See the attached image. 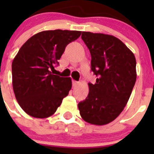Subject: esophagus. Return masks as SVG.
<instances>
[{"label": "esophagus", "instance_id": "obj_1", "mask_svg": "<svg viewBox=\"0 0 154 154\" xmlns=\"http://www.w3.org/2000/svg\"><path fill=\"white\" fill-rule=\"evenodd\" d=\"M78 83H79V82L77 81H75V80H72V85H73V86H75V85H77Z\"/></svg>", "mask_w": 154, "mask_h": 154}]
</instances>
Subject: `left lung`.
I'll return each instance as SVG.
<instances>
[{
	"label": "left lung",
	"mask_w": 154,
	"mask_h": 154,
	"mask_svg": "<svg viewBox=\"0 0 154 154\" xmlns=\"http://www.w3.org/2000/svg\"><path fill=\"white\" fill-rule=\"evenodd\" d=\"M82 39L90 51L91 69L97 79L89 83V95L78 104L80 115L90 124H108L130 97L137 79L135 56L112 35L82 31Z\"/></svg>",
	"instance_id": "1"
}]
</instances>
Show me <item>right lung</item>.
<instances>
[{
    "instance_id": "obj_1",
    "label": "right lung",
    "mask_w": 154,
    "mask_h": 154,
    "mask_svg": "<svg viewBox=\"0 0 154 154\" xmlns=\"http://www.w3.org/2000/svg\"><path fill=\"white\" fill-rule=\"evenodd\" d=\"M81 31L58 29L44 31L27 41L12 62V85L17 103L35 118L55 113L72 89L71 78L54 75L55 65L68 44Z\"/></svg>"
}]
</instances>
